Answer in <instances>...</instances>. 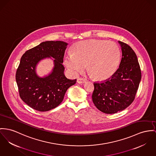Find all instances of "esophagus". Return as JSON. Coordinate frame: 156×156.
Segmentation results:
<instances>
[{"mask_svg": "<svg viewBox=\"0 0 156 156\" xmlns=\"http://www.w3.org/2000/svg\"><path fill=\"white\" fill-rule=\"evenodd\" d=\"M76 82L78 84H84L86 82V80L85 79H83V78H78Z\"/></svg>", "mask_w": 156, "mask_h": 156, "instance_id": "esophagus-1", "label": "esophagus"}]
</instances>
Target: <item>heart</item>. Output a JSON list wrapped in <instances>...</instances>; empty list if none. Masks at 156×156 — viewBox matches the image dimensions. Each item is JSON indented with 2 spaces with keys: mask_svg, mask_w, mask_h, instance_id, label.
<instances>
[{
  "mask_svg": "<svg viewBox=\"0 0 156 156\" xmlns=\"http://www.w3.org/2000/svg\"><path fill=\"white\" fill-rule=\"evenodd\" d=\"M121 60L119 46L112 41L90 39L73 46L72 53L64 57V64L73 75L87 69L97 80H105L118 70Z\"/></svg>",
  "mask_w": 156,
  "mask_h": 156,
  "instance_id": "b5f03b06",
  "label": "heart"
}]
</instances>
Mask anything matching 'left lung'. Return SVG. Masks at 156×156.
<instances>
[{"label": "left lung", "instance_id": "left-lung-1", "mask_svg": "<svg viewBox=\"0 0 156 156\" xmlns=\"http://www.w3.org/2000/svg\"><path fill=\"white\" fill-rule=\"evenodd\" d=\"M118 43L122 53L119 68L110 78L94 83L93 101L99 110L107 114L122 111L132 103L141 79L135 53L127 44Z\"/></svg>", "mask_w": 156, "mask_h": 156}]
</instances>
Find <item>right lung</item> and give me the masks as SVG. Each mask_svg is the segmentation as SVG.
Segmentation results:
<instances>
[{"mask_svg": "<svg viewBox=\"0 0 156 156\" xmlns=\"http://www.w3.org/2000/svg\"><path fill=\"white\" fill-rule=\"evenodd\" d=\"M68 43L63 41H46L27 50L21 58L16 73L20 97L27 105L40 112L58 106L67 90L76 80L67 78L62 63ZM50 58L54 67L43 77L37 75L36 67L41 60Z\"/></svg>", "mask_w": 156, "mask_h": 156, "instance_id": "right-lung-1", "label": "right lung"}]
</instances>
